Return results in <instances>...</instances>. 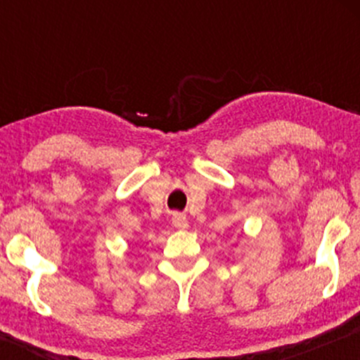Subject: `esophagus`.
Instances as JSON below:
<instances>
[{
	"instance_id": "34e87169",
	"label": "esophagus",
	"mask_w": 360,
	"mask_h": 360,
	"mask_svg": "<svg viewBox=\"0 0 360 360\" xmlns=\"http://www.w3.org/2000/svg\"><path fill=\"white\" fill-rule=\"evenodd\" d=\"M172 225H174L176 229H179V230L188 229V218H186L184 214H181V213H174V214H172Z\"/></svg>"
}]
</instances>
